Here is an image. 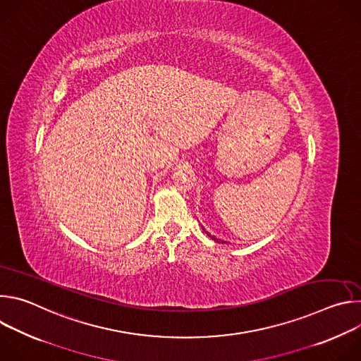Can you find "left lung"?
Returning a JSON list of instances; mask_svg holds the SVG:
<instances>
[{"label": "left lung", "instance_id": "obj_1", "mask_svg": "<svg viewBox=\"0 0 361 361\" xmlns=\"http://www.w3.org/2000/svg\"><path fill=\"white\" fill-rule=\"evenodd\" d=\"M202 230H204V228H202ZM204 231H205V230H204ZM205 233H207V231H205ZM207 235H209V237H212V238H213L214 241H217V243H221V244H224V243H226V241H223V240H219V238H216L214 235H210L209 233H207Z\"/></svg>", "mask_w": 361, "mask_h": 361}]
</instances>
